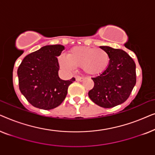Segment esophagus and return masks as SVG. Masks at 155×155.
I'll return each instance as SVG.
<instances>
[{"label": "esophagus", "instance_id": "obj_1", "mask_svg": "<svg viewBox=\"0 0 155 155\" xmlns=\"http://www.w3.org/2000/svg\"><path fill=\"white\" fill-rule=\"evenodd\" d=\"M75 79H76V80H77V81H78V82H82V81H83L84 78H82V77H80V76H77V77L75 78Z\"/></svg>", "mask_w": 155, "mask_h": 155}]
</instances>
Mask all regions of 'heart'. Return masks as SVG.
Here are the masks:
<instances>
[{"mask_svg": "<svg viewBox=\"0 0 155 155\" xmlns=\"http://www.w3.org/2000/svg\"><path fill=\"white\" fill-rule=\"evenodd\" d=\"M58 61L64 71L71 72L75 67H81L85 73L95 75L107 69L110 58L108 53L101 48L75 46L69 51L68 56H59Z\"/></svg>", "mask_w": 155, "mask_h": 155, "instance_id": "heart-1", "label": "heart"}]
</instances>
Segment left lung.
Masks as SVG:
<instances>
[{"label":"left lung","instance_id":"8db88e82","mask_svg":"<svg viewBox=\"0 0 155 155\" xmlns=\"http://www.w3.org/2000/svg\"><path fill=\"white\" fill-rule=\"evenodd\" d=\"M99 47L109 54V64L100 75L92 78L94 85L88 95L99 107L112 108L130 96L136 83L135 63L124 51L107 46Z\"/></svg>","mask_w":155,"mask_h":155}]
</instances>
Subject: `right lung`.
Here are the masks:
<instances>
[{
  "label": "right lung",
  "mask_w": 155,
  "mask_h": 155,
  "mask_svg": "<svg viewBox=\"0 0 155 155\" xmlns=\"http://www.w3.org/2000/svg\"><path fill=\"white\" fill-rule=\"evenodd\" d=\"M65 47L61 44L47 45L25 57L18 69L19 88L35 107L49 110L64 100L69 85L75 81L61 80L58 76L57 57Z\"/></svg>",
  "instance_id": "1"
}]
</instances>
